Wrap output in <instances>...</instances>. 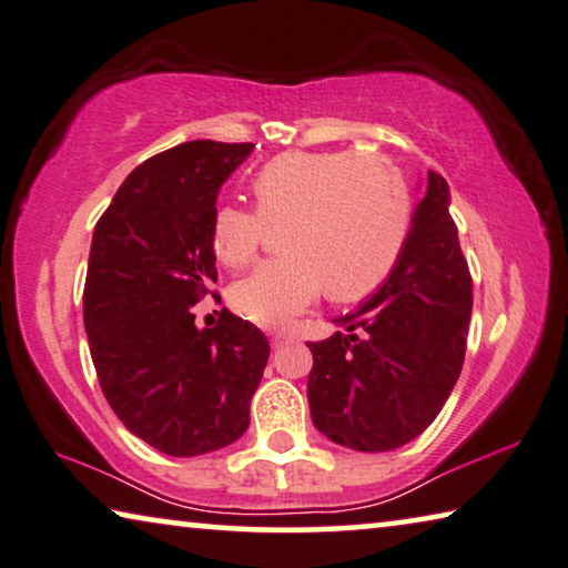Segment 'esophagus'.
I'll list each match as a JSON object with an SVG mask.
<instances>
[{"label":"esophagus","instance_id":"1","mask_svg":"<svg viewBox=\"0 0 568 568\" xmlns=\"http://www.w3.org/2000/svg\"><path fill=\"white\" fill-rule=\"evenodd\" d=\"M272 335V347H282V345H286V343H292V333H286V329H274V333H268Z\"/></svg>","mask_w":568,"mask_h":568}]
</instances>
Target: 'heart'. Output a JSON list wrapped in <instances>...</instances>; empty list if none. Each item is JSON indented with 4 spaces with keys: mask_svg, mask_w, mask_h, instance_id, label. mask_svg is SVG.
<instances>
[{
    "mask_svg": "<svg viewBox=\"0 0 568 568\" xmlns=\"http://www.w3.org/2000/svg\"><path fill=\"white\" fill-rule=\"evenodd\" d=\"M256 213L215 207L211 246L229 268L258 254L278 229L274 261L231 290V307L261 327H282L317 300L361 302L394 272L412 229V190L386 160L355 152H284L251 180Z\"/></svg>",
    "mask_w": 568,
    "mask_h": 568,
    "instance_id": "1",
    "label": "heart"
}]
</instances>
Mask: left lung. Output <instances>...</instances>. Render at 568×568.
Instances as JSON below:
<instances>
[{"mask_svg":"<svg viewBox=\"0 0 568 568\" xmlns=\"http://www.w3.org/2000/svg\"><path fill=\"white\" fill-rule=\"evenodd\" d=\"M473 276L449 215V185L429 172L386 284L339 317L347 333L310 343L312 422L355 452L416 439L455 388L467 351Z\"/></svg>","mask_w":568,"mask_h":568,"instance_id":"8db88e82","label":"left lung"}]
</instances>
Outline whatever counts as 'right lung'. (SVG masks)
<instances>
[{
  "instance_id": "right-lung-1",
  "label": "right lung",
  "mask_w": 568,
  "mask_h": 568,
  "mask_svg": "<svg viewBox=\"0 0 568 568\" xmlns=\"http://www.w3.org/2000/svg\"><path fill=\"white\" fill-rule=\"evenodd\" d=\"M251 152L197 139L150 156L93 231L83 322L95 375L121 424L172 457L243 436L268 361V339L248 320L221 310L200 329L193 314L217 282V190Z\"/></svg>"
}]
</instances>
